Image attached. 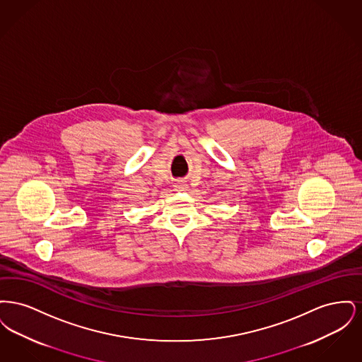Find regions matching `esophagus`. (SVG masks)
<instances>
[{"label": "esophagus", "mask_w": 362, "mask_h": 362, "mask_svg": "<svg viewBox=\"0 0 362 362\" xmlns=\"http://www.w3.org/2000/svg\"><path fill=\"white\" fill-rule=\"evenodd\" d=\"M173 187L176 189H179V191H185V189H187V185H186L183 180H177V182L173 185Z\"/></svg>", "instance_id": "esophagus-1"}]
</instances>
